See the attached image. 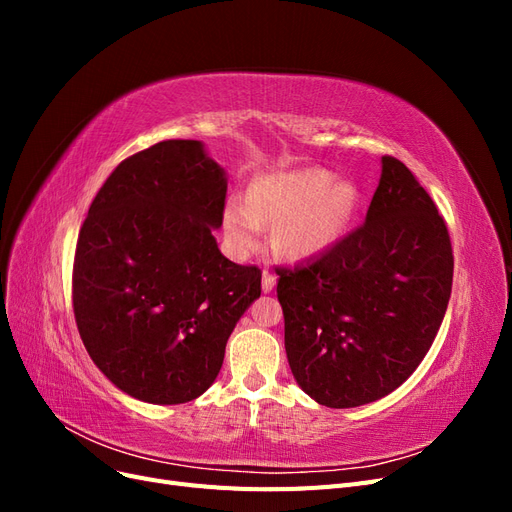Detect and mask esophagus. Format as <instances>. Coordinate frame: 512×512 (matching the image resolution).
I'll list each match as a JSON object with an SVG mask.
<instances>
[{
    "mask_svg": "<svg viewBox=\"0 0 512 512\" xmlns=\"http://www.w3.org/2000/svg\"><path fill=\"white\" fill-rule=\"evenodd\" d=\"M273 288H275V275L269 269H265L262 271V292H271Z\"/></svg>",
    "mask_w": 512,
    "mask_h": 512,
    "instance_id": "1",
    "label": "esophagus"
}]
</instances>
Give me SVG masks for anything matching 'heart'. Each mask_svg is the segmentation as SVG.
<instances>
[{"label": "heart", "instance_id": "1", "mask_svg": "<svg viewBox=\"0 0 512 512\" xmlns=\"http://www.w3.org/2000/svg\"><path fill=\"white\" fill-rule=\"evenodd\" d=\"M356 188L333 181L324 168H301L260 179L250 203L232 200L224 211V228L239 254L258 250L267 226L280 224L277 245L292 258H309L342 237L356 209Z\"/></svg>", "mask_w": 512, "mask_h": 512}]
</instances>
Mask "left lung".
Here are the masks:
<instances>
[{
	"mask_svg": "<svg viewBox=\"0 0 512 512\" xmlns=\"http://www.w3.org/2000/svg\"><path fill=\"white\" fill-rule=\"evenodd\" d=\"M275 273L294 380L322 406L356 408L425 359L451 299L453 247L412 170L384 156L365 224Z\"/></svg>",
	"mask_w": 512,
	"mask_h": 512,
	"instance_id": "8db88e82",
	"label": "left lung"
}]
</instances>
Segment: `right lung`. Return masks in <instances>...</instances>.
<instances>
[{
  "label": "right lung",
  "mask_w": 512,
  "mask_h": 512,
  "mask_svg": "<svg viewBox=\"0 0 512 512\" xmlns=\"http://www.w3.org/2000/svg\"><path fill=\"white\" fill-rule=\"evenodd\" d=\"M228 181L200 141H162L123 160L76 241L72 307L83 344L117 389L185 404L218 378L262 271L222 252Z\"/></svg>",
  "instance_id": "1"
}]
</instances>
